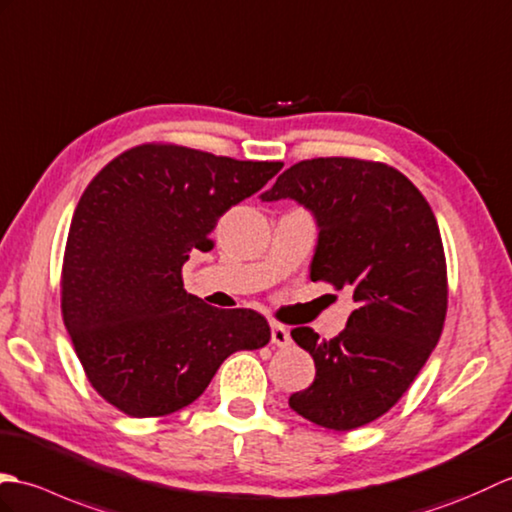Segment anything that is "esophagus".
I'll return each mask as SVG.
<instances>
[{"instance_id":"34e87169","label":"esophagus","mask_w":512,"mask_h":512,"mask_svg":"<svg viewBox=\"0 0 512 512\" xmlns=\"http://www.w3.org/2000/svg\"><path fill=\"white\" fill-rule=\"evenodd\" d=\"M271 344L276 346H289L291 344V333L285 326L280 324H271Z\"/></svg>"}]
</instances>
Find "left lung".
<instances>
[{
  "instance_id": "obj_1",
  "label": "left lung",
  "mask_w": 512,
  "mask_h": 512,
  "mask_svg": "<svg viewBox=\"0 0 512 512\" xmlns=\"http://www.w3.org/2000/svg\"><path fill=\"white\" fill-rule=\"evenodd\" d=\"M291 199L311 212V280L348 289L346 328L291 337L315 361V381L289 407L326 429L383 416L410 388L447 315V265L434 212L410 179L379 162L317 157L293 164L260 201Z\"/></svg>"
}]
</instances>
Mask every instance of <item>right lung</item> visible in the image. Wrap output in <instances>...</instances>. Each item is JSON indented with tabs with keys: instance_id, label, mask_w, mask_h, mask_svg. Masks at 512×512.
I'll use <instances>...</instances> for the list:
<instances>
[{
	"instance_id": "obj_1",
	"label": "right lung",
	"mask_w": 512,
	"mask_h": 512,
	"mask_svg": "<svg viewBox=\"0 0 512 512\" xmlns=\"http://www.w3.org/2000/svg\"><path fill=\"white\" fill-rule=\"evenodd\" d=\"M282 162H238L142 144L109 162L74 210L63 258V322L102 399L135 418L197 401L236 350L269 342L252 309L221 311L184 291L192 249Z\"/></svg>"
}]
</instances>
